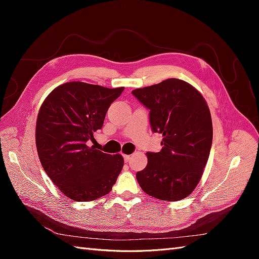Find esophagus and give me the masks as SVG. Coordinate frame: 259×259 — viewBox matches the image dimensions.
Masks as SVG:
<instances>
[{
  "label": "esophagus",
  "mask_w": 259,
  "mask_h": 259,
  "mask_svg": "<svg viewBox=\"0 0 259 259\" xmlns=\"http://www.w3.org/2000/svg\"><path fill=\"white\" fill-rule=\"evenodd\" d=\"M123 158H124V161H125V162H128V161L131 160V155H128V154H124V155H123Z\"/></svg>",
  "instance_id": "34e87169"
}]
</instances>
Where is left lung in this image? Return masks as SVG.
Returning <instances> with one entry per match:
<instances>
[{"label":"left lung","mask_w":259,"mask_h":259,"mask_svg":"<svg viewBox=\"0 0 259 259\" xmlns=\"http://www.w3.org/2000/svg\"><path fill=\"white\" fill-rule=\"evenodd\" d=\"M132 94L150 110L152 132L163 136L161 151L147 152V166L136 174L139 186L162 201L187 198L203 175L213 140L205 99L179 79H167Z\"/></svg>","instance_id":"left-lung-1"}]
</instances>
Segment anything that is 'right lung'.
<instances>
[{
	"label": "right lung",
	"instance_id": "1",
	"mask_svg": "<svg viewBox=\"0 0 259 259\" xmlns=\"http://www.w3.org/2000/svg\"><path fill=\"white\" fill-rule=\"evenodd\" d=\"M123 91L68 82L43 101L35 127L37 154L45 173L69 199L88 202L112 190L123 156L104 153L89 144Z\"/></svg>",
	"mask_w": 259,
	"mask_h": 259
}]
</instances>
